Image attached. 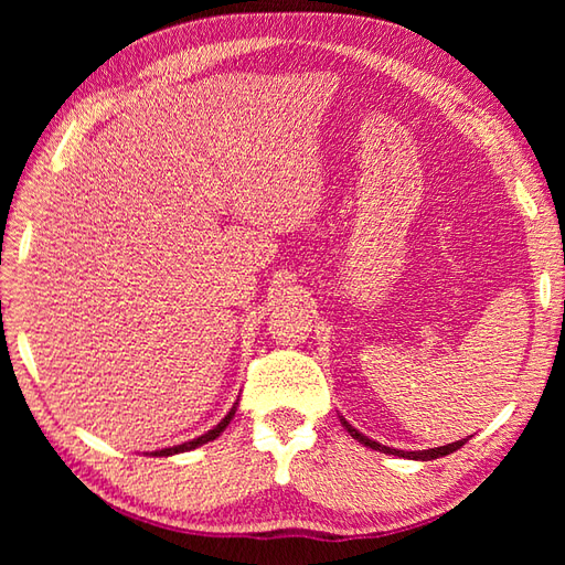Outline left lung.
Returning a JSON list of instances; mask_svg holds the SVG:
<instances>
[{
    "label": "left lung",
    "instance_id": "obj_1",
    "mask_svg": "<svg viewBox=\"0 0 565 565\" xmlns=\"http://www.w3.org/2000/svg\"><path fill=\"white\" fill-rule=\"evenodd\" d=\"M342 419V425H344V429L350 431V435L356 439V441H362L364 447H369V449H376V451H383V454H393V456H403V459H415V461H431V459H439V456H447V454H454L456 449H461L463 444H466V439H459V441H451V444H447V447H435V449H423V451H401V449H391V447H383V444H379V441H374V439H369V437H364L362 431L359 429H354L350 423H347L344 417H340Z\"/></svg>",
    "mask_w": 565,
    "mask_h": 565
}]
</instances>
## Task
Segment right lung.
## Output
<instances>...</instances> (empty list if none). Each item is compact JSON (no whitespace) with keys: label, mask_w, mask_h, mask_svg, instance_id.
<instances>
[{"label":"right lung","mask_w":565,"mask_h":565,"mask_svg":"<svg viewBox=\"0 0 565 565\" xmlns=\"http://www.w3.org/2000/svg\"><path fill=\"white\" fill-rule=\"evenodd\" d=\"M235 407H237V403L231 407V413H227L218 425H215L213 429H209L206 435H201V437H196V439H191V441H184V444H177V447H167V449H158V451H152V456H172V454H182V451H191V449H196V447H201V444H209V441H213L215 437H221V431L231 425V419H233V415H235Z\"/></svg>","instance_id":"1"}]
</instances>
